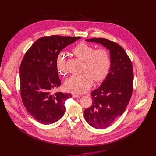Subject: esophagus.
I'll return each mask as SVG.
<instances>
[{"label": "esophagus", "instance_id": "1", "mask_svg": "<svg viewBox=\"0 0 156 156\" xmlns=\"http://www.w3.org/2000/svg\"><path fill=\"white\" fill-rule=\"evenodd\" d=\"M81 96V94H75V93H73V98H80Z\"/></svg>", "mask_w": 156, "mask_h": 156}]
</instances>
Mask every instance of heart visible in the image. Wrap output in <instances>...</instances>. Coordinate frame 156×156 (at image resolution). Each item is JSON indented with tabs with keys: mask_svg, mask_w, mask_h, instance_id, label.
I'll use <instances>...</instances> for the list:
<instances>
[{
	"mask_svg": "<svg viewBox=\"0 0 156 156\" xmlns=\"http://www.w3.org/2000/svg\"><path fill=\"white\" fill-rule=\"evenodd\" d=\"M72 52L81 59L84 60V73L72 75L65 81V86L70 91L83 93L90 89L94 81L103 80L108 73L111 66V59L108 51L104 48L95 49L94 47L81 42L73 49ZM56 66L60 74L63 75L66 72L65 55L59 53L56 58Z\"/></svg>",
	"mask_w": 156,
	"mask_h": 156,
	"instance_id": "heart-1",
	"label": "heart"
}]
</instances>
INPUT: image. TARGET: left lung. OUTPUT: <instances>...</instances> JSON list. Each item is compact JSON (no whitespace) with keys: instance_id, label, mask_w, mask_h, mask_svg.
<instances>
[{"instance_id":"left-lung-1","label":"left lung","mask_w":156,"mask_h":156,"mask_svg":"<svg viewBox=\"0 0 156 156\" xmlns=\"http://www.w3.org/2000/svg\"><path fill=\"white\" fill-rule=\"evenodd\" d=\"M100 43L110 50L111 66L102 84L91 93L92 105L84 111L88 124L105 129L125 112L132 96L133 70L131 61L117 43L104 38L86 39Z\"/></svg>"}]
</instances>
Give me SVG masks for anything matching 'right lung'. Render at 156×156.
I'll return each mask as SVG.
<instances>
[{
  "instance_id": "obj_1",
  "label": "right lung",
  "mask_w": 156,
  "mask_h": 156,
  "mask_svg": "<svg viewBox=\"0 0 156 156\" xmlns=\"http://www.w3.org/2000/svg\"><path fill=\"white\" fill-rule=\"evenodd\" d=\"M80 38L56 35L42 37L33 43L21 61V100L28 113L42 124L54 123L64 114L65 102L72 95L53 91L61 84L56 58L63 48Z\"/></svg>"
}]
</instances>
